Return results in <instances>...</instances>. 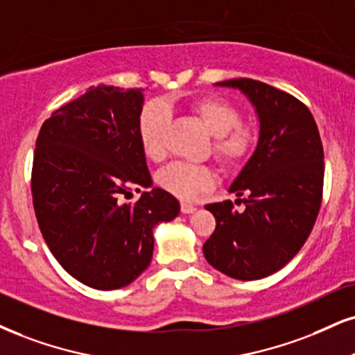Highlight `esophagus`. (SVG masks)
<instances>
[{
    "label": "esophagus",
    "instance_id": "esophagus-1",
    "mask_svg": "<svg viewBox=\"0 0 355 355\" xmlns=\"http://www.w3.org/2000/svg\"><path fill=\"white\" fill-rule=\"evenodd\" d=\"M196 205L194 204H189V202H181V212L182 214H192L196 212Z\"/></svg>",
    "mask_w": 355,
    "mask_h": 355
}]
</instances>
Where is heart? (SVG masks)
Instances as JSON below:
<instances>
[{
    "instance_id": "heart-1",
    "label": "heart",
    "mask_w": 355,
    "mask_h": 355,
    "mask_svg": "<svg viewBox=\"0 0 355 355\" xmlns=\"http://www.w3.org/2000/svg\"><path fill=\"white\" fill-rule=\"evenodd\" d=\"M205 130L212 135V156L222 168H237L250 156L255 135L239 123L240 113L234 105L218 97H202L191 105ZM168 113L159 102H150L138 116V138L141 150L153 161L163 159ZM157 184L179 199H192L214 186V173L207 166L173 163L157 174Z\"/></svg>"
}]
</instances>
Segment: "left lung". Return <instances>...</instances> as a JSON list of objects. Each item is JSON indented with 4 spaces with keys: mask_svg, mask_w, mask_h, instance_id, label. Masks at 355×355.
Masks as SVG:
<instances>
[{
    "mask_svg": "<svg viewBox=\"0 0 355 355\" xmlns=\"http://www.w3.org/2000/svg\"><path fill=\"white\" fill-rule=\"evenodd\" d=\"M216 85L239 89L255 107L258 143L234 179L232 200L207 204L216 230L204 243L205 260L235 279L252 282L282 270L301 250L319 214L324 151L311 112L286 92L253 78ZM235 200V202H237Z\"/></svg>",
    "mask_w": 355,
    "mask_h": 355,
    "instance_id": "left-lung-1",
    "label": "left lung"
}]
</instances>
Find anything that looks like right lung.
Returning <instances> with one entry per match:
<instances>
[{
  "label": "right lung",
  "mask_w": 355,
  "mask_h": 355,
  "mask_svg": "<svg viewBox=\"0 0 355 355\" xmlns=\"http://www.w3.org/2000/svg\"><path fill=\"white\" fill-rule=\"evenodd\" d=\"M143 90L90 87L41 126L31 191L47 247L73 278L95 290H118L151 263L161 222L179 202L159 187L135 204L131 191L153 186L138 138Z\"/></svg>",
  "instance_id": "right-lung-1"
}]
</instances>
